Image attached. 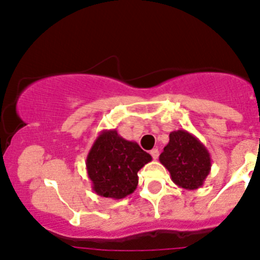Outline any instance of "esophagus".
<instances>
[{"label": "esophagus", "mask_w": 260, "mask_h": 260, "mask_svg": "<svg viewBox=\"0 0 260 260\" xmlns=\"http://www.w3.org/2000/svg\"><path fill=\"white\" fill-rule=\"evenodd\" d=\"M150 153H151V156H152V158H153V159H157V158H158L159 152H158V150H157V149H152V150L150 151Z\"/></svg>", "instance_id": "esophagus-1"}]
</instances>
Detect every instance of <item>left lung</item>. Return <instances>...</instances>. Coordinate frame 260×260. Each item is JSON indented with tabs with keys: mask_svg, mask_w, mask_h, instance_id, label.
I'll list each match as a JSON object with an SVG mask.
<instances>
[{
	"mask_svg": "<svg viewBox=\"0 0 260 260\" xmlns=\"http://www.w3.org/2000/svg\"><path fill=\"white\" fill-rule=\"evenodd\" d=\"M168 169L173 182L181 188L193 190L203 186L211 170V157L198 138L179 129L169 134V143L159 156Z\"/></svg>",
	"mask_w": 260,
	"mask_h": 260,
	"instance_id": "1",
	"label": "left lung"
}]
</instances>
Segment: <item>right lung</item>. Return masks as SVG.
<instances>
[{"label": "right lung", "mask_w": 260, "mask_h": 260, "mask_svg": "<svg viewBox=\"0 0 260 260\" xmlns=\"http://www.w3.org/2000/svg\"><path fill=\"white\" fill-rule=\"evenodd\" d=\"M151 159L136 141L123 139L116 129L102 131L86 158L92 189L111 199L132 194L138 186V172Z\"/></svg>", "instance_id": "right-lung-1"}]
</instances>
